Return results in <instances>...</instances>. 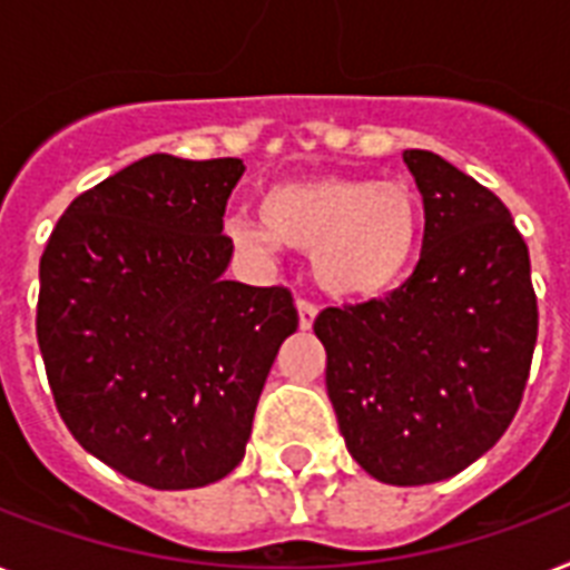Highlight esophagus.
Segmentation results:
<instances>
[{"label":"esophagus","instance_id":"34e87169","mask_svg":"<svg viewBox=\"0 0 570 570\" xmlns=\"http://www.w3.org/2000/svg\"><path fill=\"white\" fill-rule=\"evenodd\" d=\"M295 307H298V327H301V331H309V327H313V322H316V316H318V307L307 298L295 301Z\"/></svg>","mask_w":570,"mask_h":570}]
</instances>
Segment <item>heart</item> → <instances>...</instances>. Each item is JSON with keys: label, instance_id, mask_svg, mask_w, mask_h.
<instances>
[{"label": "heart", "instance_id": "obj_1", "mask_svg": "<svg viewBox=\"0 0 570 570\" xmlns=\"http://www.w3.org/2000/svg\"><path fill=\"white\" fill-rule=\"evenodd\" d=\"M261 219H230V243L257 257H269L277 243L313 252L318 286L340 298L392 289L419 248V198L397 180H284L263 193Z\"/></svg>", "mask_w": 570, "mask_h": 570}]
</instances>
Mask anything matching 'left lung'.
<instances>
[{
  "label": "left lung",
  "instance_id": "1",
  "mask_svg": "<svg viewBox=\"0 0 570 570\" xmlns=\"http://www.w3.org/2000/svg\"><path fill=\"white\" fill-rule=\"evenodd\" d=\"M424 202L421 261L386 298L318 313L327 397L374 480L424 485L480 460L515 419L539 307L501 198L445 157L404 151Z\"/></svg>",
  "mask_w": 570,
  "mask_h": 570
}]
</instances>
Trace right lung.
Returning <instances> with one entry per match:
<instances>
[{
  "mask_svg": "<svg viewBox=\"0 0 570 570\" xmlns=\"http://www.w3.org/2000/svg\"><path fill=\"white\" fill-rule=\"evenodd\" d=\"M239 157L149 155L81 193L40 257L37 345L76 442L151 489L237 469L298 313L284 286L225 281Z\"/></svg>",
  "mask_w": 570,
  "mask_h": 570,
  "instance_id": "add662e5",
  "label": "right lung"
}]
</instances>
